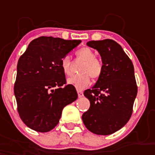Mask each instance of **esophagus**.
I'll return each mask as SVG.
<instances>
[{"instance_id": "34e87169", "label": "esophagus", "mask_w": 155, "mask_h": 155, "mask_svg": "<svg viewBox=\"0 0 155 155\" xmlns=\"http://www.w3.org/2000/svg\"><path fill=\"white\" fill-rule=\"evenodd\" d=\"M77 92H78V97H79V98H80V97H82L83 96H84L82 91H80V90L77 89Z\"/></svg>"}]
</instances>
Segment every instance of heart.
Returning a JSON list of instances; mask_svg holds the SVG:
<instances>
[{"label":"heart","instance_id":"b5f03b06","mask_svg":"<svg viewBox=\"0 0 155 155\" xmlns=\"http://www.w3.org/2000/svg\"><path fill=\"white\" fill-rule=\"evenodd\" d=\"M76 56L84 63L81 66L80 72L81 74L72 75L68 79V83L77 89H83L88 86L91 82L90 75L92 80H98L103 71V63L101 60L95 58V53L88 47H82L76 51ZM60 67L66 75H70L71 61L68 55L63 56L61 58Z\"/></svg>","mask_w":155,"mask_h":155}]
</instances>
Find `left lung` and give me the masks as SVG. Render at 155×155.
<instances>
[{
    "label": "left lung",
    "instance_id": "left-lung-1",
    "mask_svg": "<svg viewBox=\"0 0 155 155\" xmlns=\"http://www.w3.org/2000/svg\"><path fill=\"white\" fill-rule=\"evenodd\" d=\"M87 45L99 52L103 71L93 87L84 92L90 108L83 114L82 120L93 134H112L132 115L137 92L134 68L122 47L113 40L90 41Z\"/></svg>",
    "mask_w": 155,
    "mask_h": 155
}]
</instances>
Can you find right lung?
<instances>
[{"mask_svg": "<svg viewBox=\"0 0 155 155\" xmlns=\"http://www.w3.org/2000/svg\"><path fill=\"white\" fill-rule=\"evenodd\" d=\"M80 42L38 38L18 59L14 95L21 119L31 130L41 133L53 130L63 108L77 99L75 87L65 85L60 61Z\"/></svg>", "mask_w": 155, "mask_h": 155, "instance_id": "obj_1", "label": "right lung"}]
</instances>
